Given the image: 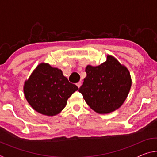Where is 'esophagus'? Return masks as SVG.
<instances>
[{
    "label": "esophagus",
    "mask_w": 157,
    "mask_h": 157,
    "mask_svg": "<svg viewBox=\"0 0 157 157\" xmlns=\"http://www.w3.org/2000/svg\"><path fill=\"white\" fill-rule=\"evenodd\" d=\"M77 86H78V88H79V87L81 86V85H82V82H78V83H77Z\"/></svg>",
    "instance_id": "1"
}]
</instances>
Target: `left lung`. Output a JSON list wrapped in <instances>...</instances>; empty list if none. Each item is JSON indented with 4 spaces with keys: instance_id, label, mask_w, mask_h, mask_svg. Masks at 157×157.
<instances>
[{
    "instance_id": "1",
    "label": "left lung",
    "mask_w": 157,
    "mask_h": 157,
    "mask_svg": "<svg viewBox=\"0 0 157 157\" xmlns=\"http://www.w3.org/2000/svg\"><path fill=\"white\" fill-rule=\"evenodd\" d=\"M86 77L79 92L90 107L98 113H109L123 104L132 86L129 71L115 57L97 66L88 65Z\"/></svg>"
}]
</instances>
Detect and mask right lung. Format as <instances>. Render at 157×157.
Segmentation results:
<instances>
[{"label": "right lung", "mask_w": 157, "mask_h": 157, "mask_svg": "<svg viewBox=\"0 0 157 157\" xmlns=\"http://www.w3.org/2000/svg\"><path fill=\"white\" fill-rule=\"evenodd\" d=\"M78 89L63 76L62 70L47 63L37 66L23 86L25 97L31 107L49 116L60 113L68 98Z\"/></svg>", "instance_id": "obj_1"}]
</instances>
